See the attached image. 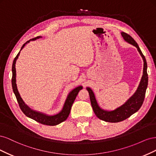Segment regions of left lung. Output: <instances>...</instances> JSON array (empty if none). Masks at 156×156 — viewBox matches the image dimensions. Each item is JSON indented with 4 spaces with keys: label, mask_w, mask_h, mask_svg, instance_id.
<instances>
[{
    "label": "left lung",
    "mask_w": 156,
    "mask_h": 156,
    "mask_svg": "<svg viewBox=\"0 0 156 156\" xmlns=\"http://www.w3.org/2000/svg\"><path fill=\"white\" fill-rule=\"evenodd\" d=\"M121 34L126 42L135 46L137 49L144 62L143 73L139 86L135 93L124 104L116 108L114 110L107 111L103 109L102 108L99 106L92 90L90 87H87V90L90 96L91 105L95 115L98 119L108 122H119L123 121L132 115H133L136 111H138L143 103L146 90L148 87V77L147 73V63H146L144 56L140 49L137 43L134 40L133 37L124 32H122Z\"/></svg>",
    "instance_id": "left-lung-1"
}]
</instances>
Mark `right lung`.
Returning <instances> with one entry per match:
<instances>
[{"label":"right lung","instance_id":"1","mask_svg":"<svg viewBox=\"0 0 156 156\" xmlns=\"http://www.w3.org/2000/svg\"><path fill=\"white\" fill-rule=\"evenodd\" d=\"M40 37H41V36H37L36 37H34V38H32L29 41H27L25 44L23 45L20 51L23 49V48H24L25 45L29 43L30 41H34L37 39L40 38ZM20 51L19 52V53L17 55L16 58L13 60V64H12V85L13 91V93L15 94V96L16 97V99L19 103V105H20V108L23 111V112L24 113L27 117L34 120L35 121L39 122L40 124H44V125H48V126H56L60 124L61 122L65 121L68 119V117L70 113L71 108H72V106L75 100V98H76L77 96L79 90H81V89H83V87L81 85L78 86L77 87H75V88H73L72 91L69 92L68 95L66 98V100L64 102V104L63 105L62 110H61L58 113H57V114L54 115H48L45 114L44 112L32 109V108H30L27 104H25L24 101L22 100V98L20 96V93H19L17 87L16 63L19 57V56H20Z\"/></svg>","mask_w":156,"mask_h":156}]
</instances>
